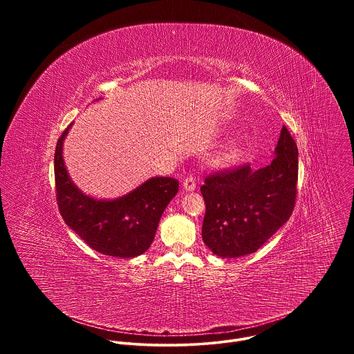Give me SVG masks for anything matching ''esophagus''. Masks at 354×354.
<instances>
[{
    "label": "esophagus",
    "mask_w": 354,
    "mask_h": 354,
    "mask_svg": "<svg viewBox=\"0 0 354 354\" xmlns=\"http://www.w3.org/2000/svg\"><path fill=\"white\" fill-rule=\"evenodd\" d=\"M183 187L187 190V192H193L196 189V179L193 176H187L185 180H183Z\"/></svg>",
    "instance_id": "esophagus-1"
}]
</instances>
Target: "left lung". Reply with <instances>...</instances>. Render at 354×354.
Wrapping results in <instances>:
<instances>
[{"label": "left lung", "mask_w": 354, "mask_h": 354, "mask_svg": "<svg viewBox=\"0 0 354 354\" xmlns=\"http://www.w3.org/2000/svg\"><path fill=\"white\" fill-rule=\"evenodd\" d=\"M276 157L210 174L200 192L206 203L201 236L213 254L239 258L258 250L291 216L297 198L298 148L283 126Z\"/></svg>", "instance_id": "obj_1"}]
</instances>
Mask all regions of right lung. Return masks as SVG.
Listing matches in <instances>:
<instances>
[{
	"instance_id": "right-lung-1",
	"label": "right lung",
	"mask_w": 354,
	"mask_h": 354,
	"mask_svg": "<svg viewBox=\"0 0 354 354\" xmlns=\"http://www.w3.org/2000/svg\"><path fill=\"white\" fill-rule=\"evenodd\" d=\"M70 126L60 136L55 153L56 198L63 220L100 254L118 258L144 254L154 241L165 207L178 193L179 182L174 178H151L116 200L84 194L71 182L63 161V141Z\"/></svg>"
}]
</instances>
